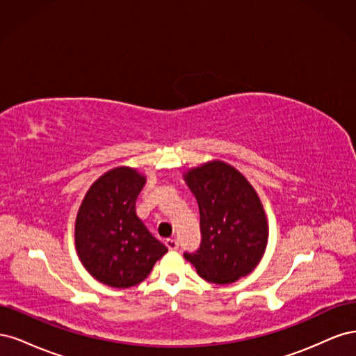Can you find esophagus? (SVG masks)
Listing matches in <instances>:
<instances>
[{
  "label": "esophagus",
  "instance_id": "1",
  "mask_svg": "<svg viewBox=\"0 0 356 356\" xmlns=\"http://www.w3.org/2000/svg\"><path fill=\"white\" fill-rule=\"evenodd\" d=\"M165 245L168 246V250H170V251L178 250V242L175 239H166Z\"/></svg>",
  "mask_w": 356,
  "mask_h": 356
}]
</instances>
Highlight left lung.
<instances>
[{
	"label": "left lung",
	"instance_id": "obj_1",
	"mask_svg": "<svg viewBox=\"0 0 356 356\" xmlns=\"http://www.w3.org/2000/svg\"><path fill=\"white\" fill-rule=\"evenodd\" d=\"M200 212V248L184 254L204 281L229 285L250 275L261 261L268 222L257 191L241 172L211 160L182 175Z\"/></svg>",
	"mask_w": 356,
	"mask_h": 356
}]
</instances>
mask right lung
<instances>
[{"label": "right lung", "mask_w": 356, "mask_h": 356, "mask_svg": "<svg viewBox=\"0 0 356 356\" xmlns=\"http://www.w3.org/2000/svg\"><path fill=\"white\" fill-rule=\"evenodd\" d=\"M145 182V175L135 168L110 169L93 182L80 204L75 250L83 267L101 284L135 286L168 252L135 211Z\"/></svg>", "instance_id": "right-lung-1"}]
</instances>
